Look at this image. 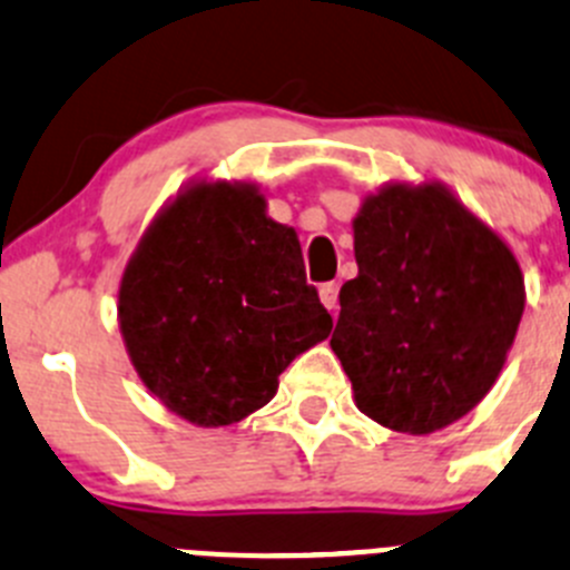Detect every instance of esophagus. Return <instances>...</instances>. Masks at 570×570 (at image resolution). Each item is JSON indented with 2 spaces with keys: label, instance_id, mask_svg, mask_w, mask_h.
<instances>
[{
  "label": "esophagus",
  "instance_id": "esophagus-1",
  "mask_svg": "<svg viewBox=\"0 0 570 570\" xmlns=\"http://www.w3.org/2000/svg\"><path fill=\"white\" fill-rule=\"evenodd\" d=\"M320 301H323V306L328 308V312H336L340 308V284H323L320 286Z\"/></svg>",
  "mask_w": 570,
  "mask_h": 570
}]
</instances>
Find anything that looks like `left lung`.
<instances>
[{"mask_svg":"<svg viewBox=\"0 0 570 570\" xmlns=\"http://www.w3.org/2000/svg\"><path fill=\"white\" fill-rule=\"evenodd\" d=\"M353 253L331 347L358 412L406 434L460 420L495 384L521 323L512 250L440 184H395L364 200Z\"/></svg>","mask_w":570,"mask_h":570,"instance_id":"1","label":"left lung"}]
</instances>
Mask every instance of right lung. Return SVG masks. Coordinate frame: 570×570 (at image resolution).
<instances>
[{"mask_svg":"<svg viewBox=\"0 0 570 570\" xmlns=\"http://www.w3.org/2000/svg\"><path fill=\"white\" fill-rule=\"evenodd\" d=\"M253 186L197 184L158 214L119 286V325L147 390L184 420L230 425L331 334L297 234Z\"/></svg>","mask_w":570,"mask_h":570,"instance_id":"obj_1","label":"right lung"}]
</instances>
